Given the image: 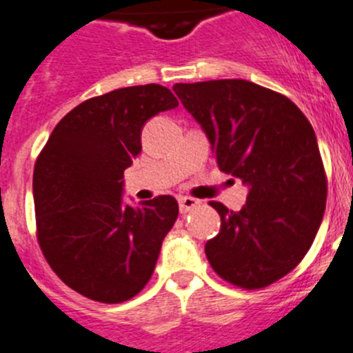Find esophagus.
<instances>
[{"mask_svg":"<svg viewBox=\"0 0 353 353\" xmlns=\"http://www.w3.org/2000/svg\"><path fill=\"white\" fill-rule=\"evenodd\" d=\"M200 202L196 199H192V196H181L179 199V211L183 212V214H186V212L193 211V209L199 205Z\"/></svg>","mask_w":353,"mask_h":353,"instance_id":"1","label":"esophagus"}]
</instances>
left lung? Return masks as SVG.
Returning <instances> with one entry per match:
<instances>
[{
  "label": "left lung",
  "mask_w": 353,
  "mask_h": 353,
  "mask_svg": "<svg viewBox=\"0 0 353 353\" xmlns=\"http://www.w3.org/2000/svg\"><path fill=\"white\" fill-rule=\"evenodd\" d=\"M184 109L204 128L218 169L248 184L246 204L221 218L205 256L220 278L259 290L283 278L313 244L327 177L313 126L285 94L243 79L176 84Z\"/></svg>",
  "instance_id": "8db88e82"
}]
</instances>
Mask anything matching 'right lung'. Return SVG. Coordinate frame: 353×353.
<instances>
[{"label":"right lung","mask_w":353,"mask_h":353,"mask_svg":"<svg viewBox=\"0 0 353 353\" xmlns=\"http://www.w3.org/2000/svg\"><path fill=\"white\" fill-rule=\"evenodd\" d=\"M177 105L160 84L90 98L63 117L38 154V244L63 283L88 299L125 303L153 274L179 208L170 195L125 205L123 172L141 153L145 121Z\"/></svg>","instance_id":"obj_1"}]
</instances>
